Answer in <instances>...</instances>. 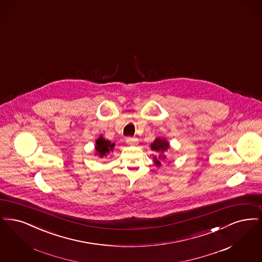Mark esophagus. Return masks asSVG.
<instances>
[{
    "mask_svg": "<svg viewBox=\"0 0 262 262\" xmlns=\"http://www.w3.org/2000/svg\"><path fill=\"white\" fill-rule=\"evenodd\" d=\"M126 143L128 145H130V146H134V145H137L138 140H137L136 138H127L126 139Z\"/></svg>",
    "mask_w": 262,
    "mask_h": 262,
    "instance_id": "34e87169",
    "label": "esophagus"
}]
</instances>
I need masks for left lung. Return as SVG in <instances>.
I'll return each instance as SVG.
<instances>
[{
	"label": "left lung",
	"mask_w": 262,
	"mask_h": 262,
	"mask_svg": "<svg viewBox=\"0 0 262 262\" xmlns=\"http://www.w3.org/2000/svg\"><path fill=\"white\" fill-rule=\"evenodd\" d=\"M150 148L159 154L158 157H154V163L157 167H160L162 161H167L169 160L165 152H167L168 149H170V144L165 138H156L155 141L150 144Z\"/></svg>",
	"instance_id": "obj_1"
}]
</instances>
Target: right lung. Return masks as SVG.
I'll return each mask as SVG.
<instances>
[{
    "mask_svg": "<svg viewBox=\"0 0 262 262\" xmlns=\"http://www.w3.org/2000/svg\"><path fill=\"white\" fill-rule=\"evenodd\" d=\"M114 146H115L114 143H112L111 141L104 139L102 135H101L96 140L95 156H98L101 159L107 157L108 154L114 151Z\"/></svg>",
    "mask_w": 262,
    "mask_h": 262,
    "instance_id": "right-lung-1",
    "label": "right lung"
}]
</instances>
